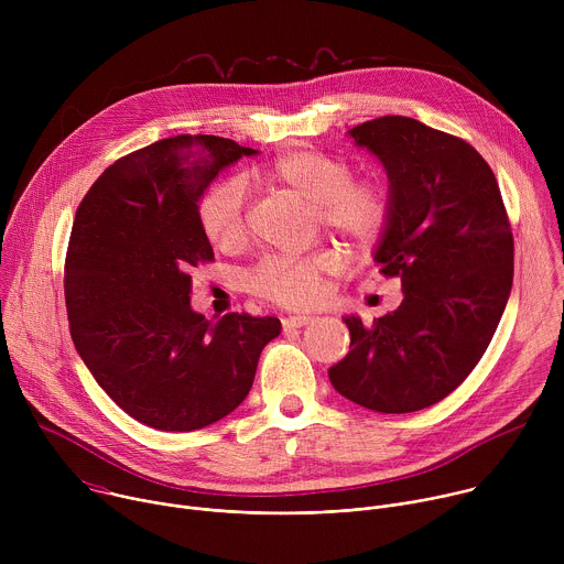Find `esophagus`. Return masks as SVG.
<instances>
[{"label":"esophagus","instance_id":"esophagus-1","mask_svg":"<svg viewBox=\"0 0 564 564\" xmlns=\"http://www.w3.org/2000/svg\"><path fill=\"white\" fill-rule=\"evenodd\" d=\"M314 316H307V314H292V316H285L283 318V328H303L307 324H312Z\"/></svg>","mask_w":564,"mask_h":564}]
</instances>
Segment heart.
Instances as JSON below:
<instances>
[{
  "instance_id": "b5f03b06",
  "label": "heart",
  "mask_w": 564,
  "mask_h": 564,
  "mask_svg": "<svg viewBox=\"0 0 564 564\" xmlns=\"http://www.w3.org/2000/svg\"><path fill=\"white\" fill-rule=\"evenodd\" d=\"M265 187L279 189L314 207L318 225L339 236L355 254L372 252L388 231L392 196L379 178H352L341 155L301 147L276 155L259 172ZM205 238L216 248H234L246 238V192L238 178L214 183L198 203ZM341 268L333 250L303 259L268 257L248 276V288L285 307L312 305L321 296V281Z\"/></svg>"
}]
</instances>
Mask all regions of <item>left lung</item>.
I'll return each instance as SVG.
<instances>
[{"instance_id": "8db88e82", "label": "left lung", "mask_w": 564, "mask_h": 564, "mask_svg": "<svg viewBox=\"0 0 564 564\" xmlns=\"http://www.w3.org/2000/svg\"><path fill=\"white\" fill-rule=\"evenodd\" d=\"M388 174L392 218L375 261L404 301L364 326L328 370L339 394L377 413H413L451 394L489 348L513 285V234L498 181L466 140L404 116L348 131Z\"/></svg>"}]
</instances>
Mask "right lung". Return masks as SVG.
Listing matches in <instances>:
<instances>
[{"label": "right lung", "mask_w": 564, "mask_h": 564, "mask_svg": "<svg viewBox=\"0 0 564 564\" xmlns=\"http://www.w3.org/2000/svg\"><path fill=\"white\" fill-rule=\"evenodd\" d=\"M250 147L176 135L122 155L79 203L64 261L70 337L100 388L158 431H196L229 415L254 383L276 316L192 310L189 270L214 250L198 200Z\"/></svg>", "instance_id": "right-lung-1"}]
</instances>
